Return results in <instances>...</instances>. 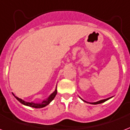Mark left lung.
Wrapping results in <instances>:
<instances>
[{
	"label": "left lung",
	"instance_id": "obj_1",
	"mask_svg": "<svg viewBox=\"0 0 130 130\" xmlns=\"http://www.w3.org/2000/svg\"><path fill=\"white\" fill-rule=\"evenodd\" d=\"M110 98H112V97H110V98L106 99H103V100H100V101H96V102H94V103H91V104H94V105H95V104H99V103H103V102H105V101H106L107 100H108V99H110ZM82 100H83V99H82ZM83 101H84V102H86V101H84V100H83Z\"/></svg>",
	"mask_w": 130,
	"mask_h": 130
}]
</instances>
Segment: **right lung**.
I'll use <instances>...</instances> for the list:
<instances>
[{"instance_id":"right-lung-1","label":"right lung","mask_w":130,"mask_h":130,"mask_svg":"<svg viewBox=\"0 0 130 130\" xmlns=\"http://www.w3.org/2000/svg\"><path fill=\"white\" fill-rule=\"evenodd\" d=\"M57 88H55V91L53 92L52 94H51L50 96H48V98L47 99H46V100H44V101L40 103H33V102H27V101H24V100H22L21 99L18 98L17 96H15L14 94H13V96H15V98L17 99L18 101H20V103L24 105V106H29V107H32V108H44V107H45L47 105H48L49 103L51 102V101L53 100V99L55 98V96H56V94H57Z\"/></svg>"}]
</instances>
